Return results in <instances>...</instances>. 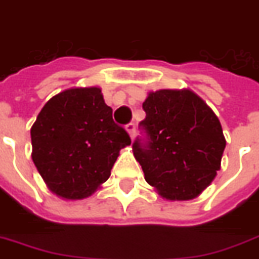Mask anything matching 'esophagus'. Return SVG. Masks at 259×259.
<instances>
[{
	"instance_id": "obj_1",
	"label": "esophagus",
	"mask_w": 259,
	"mask_h": 259,
	"mask_svg": "<svg viewBox=\"0 0 259 259\" xmlns=\"http://www.w3.org/2000/svg\"><path fill=\"white\" fill-rule=\"evenodd\" d=\"M125 130H127L128 135L131 137V139H134V138H135V134H137V127H135V124H134V122H130V124L125 125Z\"/></svg>"
}]
</instances>
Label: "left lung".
<instances>
[{"label": "left lung", "mask_w": 259, "mask_h": 259, "mask_svg": "<svg viewBox=\"0 0 259 259\" xmlns=\"http://www.w3.org/2000/svg\"><path fill=\"white\" fill-rule=\"evenodd\" d=\"M147 135L132 145L146 182L166 201H191L214 180L225 141L219 117L190 89L150 91L143 102Z\"/></svg>", "instance_id": "left-lung-1"}]
</instances>
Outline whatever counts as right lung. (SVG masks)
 Segmentation results:
<instances>
[{"label": "right lung", "mask_w": 259, "mask_h": 259, "mask_svg": "<svg viewBox=\"0 0 259 259\" xmlns=\"http://www.w3.org/2000/svg\"><path fill=\"white\" fill-rule=\"evenodd\" d=\"M32 161L50 191L65 201L93 195L131 145L98 85L72 87L45 104L31 127Z\"/></svg>", "instance_id": "obj_1"}]
</instances>
